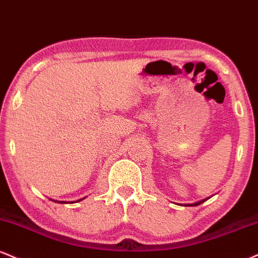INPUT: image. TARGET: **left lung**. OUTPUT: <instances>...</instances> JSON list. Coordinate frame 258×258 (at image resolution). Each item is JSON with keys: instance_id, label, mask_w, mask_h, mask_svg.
<instances>
[{"instance_id": "obj_1", "label": "left lung", "mask_w": 258, "mask_h": 258, "mask_svg": "<svg viewBox=\"0 0 258 258\" xmlns=\"http://www.w3.org/2000/svg\"><path fill=\"white\" fill-rule=\"evenodd\" d=\"M208 200V198H206V200H202V201H200V202H196V203H192V204H184V206H186V207H196V206H200V204H202L203 203V202H206Z\"/></svg>"}]
</instances>
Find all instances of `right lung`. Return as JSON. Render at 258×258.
Returning a JSON list of instances; mask_svg holds the SVG:
<instances>
[{"label": "right lung", "instance_id": "right-lung-1", "mask_svg": "<svg viewBox=\"0 0 258 258\" xmlns=\"http://www.w3.org/2000/svg\"><path fill=\"white\" fill-rule=\"evenodd\" d=\"M79 201H82V200H79ZM60 203H66V202H60ZM70 203H74V202H70Z\"/></svg>", "mask_w": 258, "mask_h": 258}]
</instances>
